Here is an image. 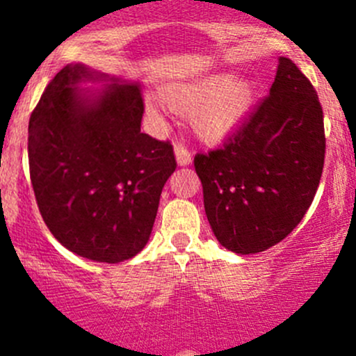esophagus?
I'll list each match as a JSON object with an SVG mask.
<instances>
[{
  "mask_svg": "<svg viewBox=\"0 0 356 356\" xmlns=\"http://www.w3.org/2000/svg\"><path fill=\"white\" fill-rule=\"evenodd\" d=\"M174 152H175V160H177V163L181 165V167H186V165L191 163V160H193L191 152H189L186 146L179 145V143H177V145H175V148H174Z\"/></svg>",
  "mask_w": 356,
  "mask_h": 356,
  "instance_id": "1",
  "label": "esophagus"
}]
</instances>
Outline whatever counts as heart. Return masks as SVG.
<instances>
[{
  "label": "heart",
  "instance_id": "b5f03b06",
  "mask_svg": "<svg viewBox=\"0 0 356 356\" xmlns=\"http://www.w3.org/2000/svg\"><path fill=\"white\" fill-rule=\"evenodd\" d=\"M254 99V82L236 79L232 74L211 75L198 84L165 95L172 110L193 115V129L207 143H220L234 134L253 110Z\"/></svg>",
  "mask_w": 356,
  "mask_h": 356
}]
</instances>
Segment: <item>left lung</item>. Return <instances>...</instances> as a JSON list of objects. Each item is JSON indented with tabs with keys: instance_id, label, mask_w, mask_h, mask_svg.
Listing matches in <instances>:
<instances>
[{
	"instance_id": "8db88e82",
	"label": "left lung",
	"mask_w": 356,
	"mask_h": 356,
	"mask_svg": "<svg viewBox=\"0 0 356 356\" xmlns=\"http://www.w3.org/2000/svg\"><path fill=\"white\" fill-rule=\"evenodd\" d=\"M325 156L324 113L312 82L279 58L267 98L222 148L195 156L215 238L229 251L260 253L305 217Z\"/></svg>"
}]
</instances>
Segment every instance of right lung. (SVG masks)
Wrapping results in <instances>:
<instances>
[{
	"label": "right lung",
	"mask_w": 356,
	"mask_h": 356,
	"mask_svg": "<svg viewBox=\"0 0 356 356\" xmlns=\"http://www.w3.org/2000/svg\"><path fill=\"white\" fill-rule=\"evenodd\" d=\"M86 80L107 88L78 92ZM138 82L63 67L29 120V170L42 220L72 253L118 264L148 243L174 148L141 132Z\"/></svg>",
	"instance_id": "right-lung-1"
}]
</instances>
